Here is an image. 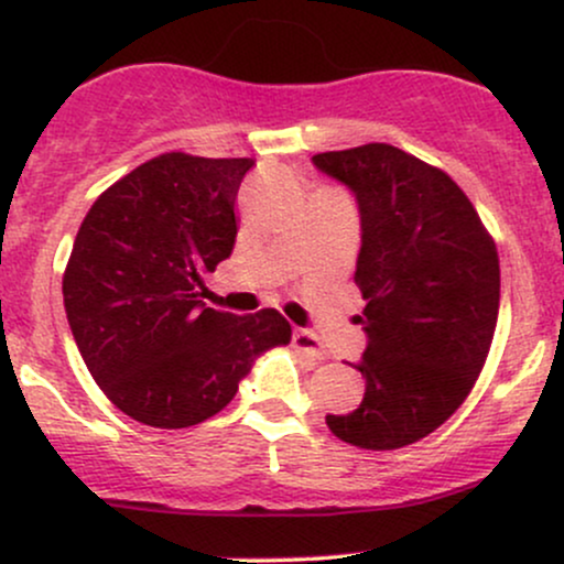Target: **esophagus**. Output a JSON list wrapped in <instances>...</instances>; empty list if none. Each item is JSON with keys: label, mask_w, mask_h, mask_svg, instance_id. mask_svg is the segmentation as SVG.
Here are the masks:
<instances>
[{"label": "esophagus", "mask_w": 564, "mask_h": 564, "mask_svg": "<svg viewBox=\"0 0 564 564\" xmlns=\"http://www.w3.org/2000/svg\"><path fill=\"white\" fill-rule=\"evenodd\" d=\"M291 341H294V347L300 349V352L313 355L315 360H326L328 358V349H326V345H323V339L315 332H310V328H294V336H291Z\"/></svg>", "instance_id": "obj_1"}]
</instances>
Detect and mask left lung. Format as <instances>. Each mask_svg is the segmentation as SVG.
I'll list each match as a JSON object with an SVG mask.
<instances>
[{
    "label": "left lung",
    "instance_id": "1",
    "mask_svg": "<svg viewBox=\"0 0 564 564\" xmlns=\"http://www.w3.org/2000/svg\"><path fill=\"white\" fill-rule=\"evenodd\" d=\"M355 193L364 246L366 394L326 424L366 451H394L445 424L488 360L501 300L496 241L467 193L437 166L387 145L313 156Z\"/></svg>",
    "mask_w": 564,
    "mask_h": 564
}]
</instances>
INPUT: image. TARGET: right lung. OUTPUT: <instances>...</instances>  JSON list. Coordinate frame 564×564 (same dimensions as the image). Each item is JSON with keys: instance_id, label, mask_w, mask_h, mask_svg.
<instances>
[{"instance_id": "add662e5", "label": "right lung", "mask_w": 564, "mask_h": 564, "mask_svg": "<svg viewBox=\"0 0 564 564\" xmlns=\"http://www.w3.org/2000/svg\"><path fill=\"white\" fill-rule=\"evenodd\" d=\"M254 159L172 151L102 191L70 249L63 302L84 364L134 422L183 430L223 411L257 355L289 345L273 307H204V273L236 243V196Z\"/></svg>"}]
</instances>
